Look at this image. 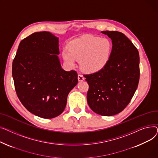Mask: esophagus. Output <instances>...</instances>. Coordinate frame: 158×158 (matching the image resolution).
<instances>
[{
  "label": "esophagus",
  "instance_id": "1",
  "mask_svg": "<svg viewBox=\"0 0 158 158\" xmlns=\"http://www.w3.org/2000/svg\"><path fill=\"white\" fill-rule=\"evenodd\" d=\"M84 79H85V78L83 77V75H78V80L79 81H83V80H84Z\"/></svg>",
  "mask_w": 158,
  "mask_h": 158
}]
</instances>
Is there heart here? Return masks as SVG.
Masks as SVG:
<instances>
[{
	"label": "heart",
	"mask_w": 158,
	"mask_h": 158,
	"mask_svg": "<svg viewBox=\"0 0 158 158\" xmlns=\"http://www.w3.org/2000/svg\"><path fill=\"white\" fill-rule=\"evenodd\" d=\"M112 43L107 38L87 35L71 41L68 51H62V57L69 66L80 60V66L87 73H96L103 69L110 59Z\"/></svg>",
	"instance_id": "obj_1"
}]
</instances>
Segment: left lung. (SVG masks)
Segmentation results:
<instances>
[{
    "label": "left lung",
    "mask_w": 158,
    "mask_h": 158,
    "mask_svg": "<svg viewBox=\"0 0 158 158\" xmlns=\"http://www.w3.org/2000/svg\"><path fill=\"white\" fill-rule=\"evenodd\" d=\"M112 40V51L106 67L84 75L89 89L87 103L95 113L116 115L127 106L138 87L140 57L135 45L122 32L102 31Z\"/></svg>",
    "instance_id": "1"
}]
</instances>
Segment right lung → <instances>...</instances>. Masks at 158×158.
<instances>
[{
    "mask_svg": "<svg viewBox=\"0 0 158 158\" xmlns=\"http://www.w3.org/2000/svg\"><path fill=\"white\" fill-rule=\"evenodd\" d=\"M59 38L49 32H35L20 43L13 62L15 90L34 115L52 118L65 109L69 92L78 83L75 71L60 65Z\"/></svg>",
    "mask_w": 158,
    "mask_h": 158,
    "instance_id": "obj_1",
    "label": "right lung"
}]
</instances>
